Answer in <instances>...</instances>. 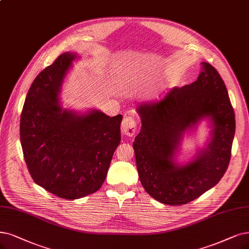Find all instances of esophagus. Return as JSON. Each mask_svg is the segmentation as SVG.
<instances>
[{
    "label": "esophagus",
    "mask_w": 249,
    "mask_h": 249,
    "mask_svg": "<svg viewBox=\"0 0 249 249\" xmlns=\"http://www.w3.org/2000/svg\"><path fill=\"white\" fill-rule=\"evenodd\" d=\"M136 127H137V123L134 118L126 117L123 119L122 124H121V130L123 134L128 136H133L136 132Z\"/></svg>",
    "instance_id": "34e87169"
}]
</instances>
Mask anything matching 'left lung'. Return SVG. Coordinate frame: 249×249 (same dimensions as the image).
Returning <instances> with one entry per match:
<instances>
[{
    "mask_svg": "<svg viewBox=\"0 0 249 249\" xmlns=\"http://www.w3.org/2000/svg\"><path fill=\"white\" fill-rule=\"evenodd\" d=\"M201 64L197 81L136 107L142 121L133 142L139 177L145 192L163 204L197 199L224 177L231 159L234 109L217 71L207 62ZM203 121L211 128L206 146L189 161H178L183 136Z\"/></svg>",
    "mask_w": 249,
    "mask_h": 249,
    "instance_id": "8db88e82",
    "label": "left lung"
}]
</instances>
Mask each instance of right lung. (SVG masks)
I'll return each instance as SVG.
<instances>
[{"label":"right lung","mask_w":249,"mask_h":249,"mask_svg":"<svg viewBox=\"0 0 249 249\" xmlns=\"http://www.w3.org/2000/svg\"><path fill=\"white\" fill-rule=\"evenodd\" d=\"M76 52H64L43 70L27 92L20 117V142L36 185L62 199L93 194L107 178L121 142L122 115L96 108L63 107L59 94Z\"/></svg>","instance_id":"right-lung-1"}]
</instances>
